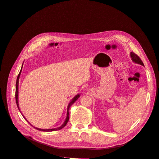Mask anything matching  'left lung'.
Instances as JSON below:
<instances>
[{
  "label": "left lung",
  "instance_id": "left-lung-1",
  "mask_svg": "<svg viewBox=\"0 0 159 159\" xmlns=\"http://www.w3.org/2000/svg\"><path fill=\"white\" fill-rule=\"evenodd\" d=\"M130 56H131V59H132V61H133V62L137 63V64H140V65H142V66H144V65L143 61H142V60L140 59V57H139L137 55H136L135 53L131 52Z\"/></svg>",
  "mask_w": 159,
  "mask_h": 159
}]
</instances>
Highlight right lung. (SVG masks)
I'll return each instance as SVG.
<instances>
[{
	"mask_svg": "<svg viewBox=\"0 0 159 159\" xmlns=\"http://www.w3.org/2000/svg\"><path fill=\"white\" fill-rule=\"evenodd\" d=\"M23 65V64H22ZM22 66L21 68V70L20 71V73H19L18 76H17V79H16V89H15V100H16V106H17L18 107V109L20 111V109H19V101H18V95H19V77H20V73H21V71H22ZM80 97V95L78 94L76 96H75L71 101H70V102L69 103L68 106V110H67V116H66V120L64 122V123L61 125V126L60 127H58V128H53V129H40V128H35L34 127L35 129H37V130H39V131H57V130H60L62 128H63L64 127H65L66 126L67 123H68V120H69V116H70V113H69V110H70V106L77 101V100ZM21 113V112H20ZM22 115L23 116V117L26 120V119L24 117V116L22 115ZM28 121V120H27ZM30 123V122H29ZM32 126V125H31Z\"/></svg>",
	"mask_w": 159,
	"mask_h": 159,
	"instance_id": "obj_1",
	"label": "right lung"
}]
</instances>
